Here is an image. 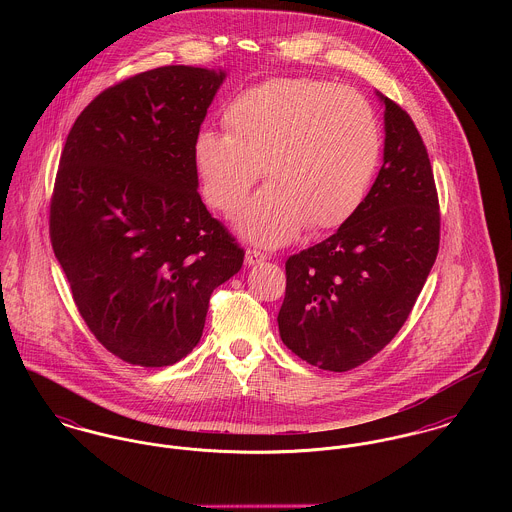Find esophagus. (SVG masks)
<instances>
[{"instance_id": "1", "label": "esophagus", "mask_w": 512, "mask_h": 512, "mask_svg": "<svg viewBox=\"0 0 512 512\" xmlns=\"http://www.w3.org/2000/svg\"><path fill=\"white\" fill-rule=\"evenodd\" d=\"M264 260H268V256L256 248H248L246 250V266H256V264H262Z\"/></svg>"}]
</instances>
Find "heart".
Listing matches in <instances>:
<instances>
[{
    "instance_id": "heart-1",
    "label": "heart",
    "mask_w": 512,
    "mask_h": 512,
    "mask_svg": "<svg viewBox=\"0 0 512 512\" xmlns=\"http://www.w3.org/2000/svg\"><path fill=\"white\" fill-rule=\"evenodd\" d=\"M222 126L226 136L207 130L193 146L203 197L234 215L264 167L270 185L246 205L240 228L266 246L303 226H343L363 205L382 151L365 96L315 78H274L240 92Z\"/></svg>"
}]
</instances>
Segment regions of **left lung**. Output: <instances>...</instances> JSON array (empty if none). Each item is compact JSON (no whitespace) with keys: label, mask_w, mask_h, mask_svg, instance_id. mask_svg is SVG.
Returning a JSON list of instances; mask_svg holds the SVG:
<instances>
[{"label":"left lung","mask_w":512,"mask_h":512,"mask_svg":"<svg viewBox=\"0 0 512 512\" xmlns=\"http://www.w3.org/2000/svg\"><path fill=\"white\" fill-rule=\"evenodd\" d=\"M384 102V163L335 234L286 260L278 313L284 345L309 365L345 372L380 353L406 323L439 250L432 163L410 114Z\"/></svg>","instance_id":"obj_1"}]
</instances>
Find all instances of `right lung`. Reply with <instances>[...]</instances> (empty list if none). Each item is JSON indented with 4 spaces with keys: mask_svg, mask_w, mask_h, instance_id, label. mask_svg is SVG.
Masks as SVG:
<instances>
[{
    "mask_svg": "<svg viewBox=\"0 0 512 512\" xmlns=\"http://www.w3.org/2000/svg\"><path fill=\"white\" fill-rule=\"evenodd\" d=\"M222 71L134 74L76 118L55 179L49 234L74 305L98 343L138 366L199 343L215 288L244 248L197 191L193 146Z\"/></svg>",
    "mask_w": 512,
    "mask_h": 512,
    "instance_id": "obj_1",
    "label": "right lung"
}]
</instances>
